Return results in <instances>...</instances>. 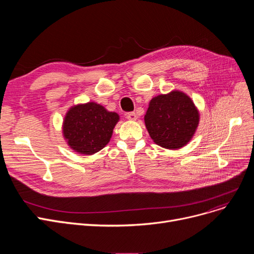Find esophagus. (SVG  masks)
<instances>
[{"label":"esophagus","mask_w":254,"mask_h":254,"mask_svg":"<svg viewBox=\"0 0 254 254\" xmlns=\"http://www.w3.org/2000/svg\"><path fill=\"white\" fill-rule=\"evenodd\" d=\"M127 118L128 120H137V114L135 112H130L127 114Z\"/></svg>","instance_id":"34e87169"}]
</instances>
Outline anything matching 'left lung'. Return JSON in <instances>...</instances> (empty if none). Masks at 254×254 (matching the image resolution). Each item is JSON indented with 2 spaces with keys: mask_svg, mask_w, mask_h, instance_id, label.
Segmentation results:
<instances>
[{
  "mask_svg": "<svg viewBox=\"0 0 254 254\" xmlns=\"http://www.w3.org/2000/svg\"><path fill=\"white\" fill-rule=\"evenodd\" d=\"M144 122L155 144L167 149H180L192 139L199 113L186 93L172 90L151 99Z\"/></svg>",
  "mask_w": 254,
  "mask_h": 254,
  "instance_id": "left-lung-1",
  "label": "left lung"
}]
</instances>
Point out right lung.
I'll list each match as a JSON object with an SVG mask.
<instances>
[{
    "label": "right lung",
    "instance_id": "1",
    "mask_svg": "<svg viewBox=\"0 0 254 254\" xmlns=\"http://www.w3.org/2000/svg\"><path fill=\"white\" fill-rule=\"evenodd\" d=\"M119 115L95 102L75 105L65 113L63 135L75 152L91 155L109 143Z\"/></svg>",
    "mask_w": 254,
    "mask_h": 254
}]
</instances>
